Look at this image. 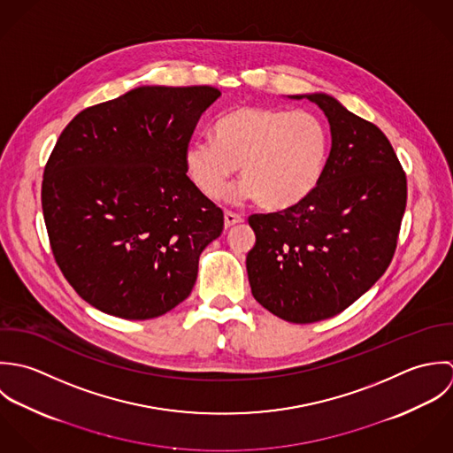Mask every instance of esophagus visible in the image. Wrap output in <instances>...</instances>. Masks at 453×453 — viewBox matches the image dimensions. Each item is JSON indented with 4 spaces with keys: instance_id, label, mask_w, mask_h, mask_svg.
Wrapping results in <instances>:
<instances>
[{
    "instance_id": "34e87169",
    "label": "esophagus",
    "mask_w": 453,
    "mask_h": 453,
    "mask_svg": "<svg viewBox=\"0 0 453 453\" xmlns=\"http://www.w3.org/2000/svg\"><path fill=\"white\" fill-rule=\"evenodd\" d=\"M242 220H243L242 215H238V213H234V211H226V213H224V226H226V229H229V227L240 224Z\"/></svg>"
}]
</instances>
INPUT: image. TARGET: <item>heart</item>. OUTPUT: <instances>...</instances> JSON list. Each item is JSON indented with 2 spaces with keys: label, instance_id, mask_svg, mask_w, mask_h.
I'll use <instances>...</instances> for the list:
<instances>
[{
  "label": "heart",
  "instance_id": "1",
  "mask_svg": "<svg viewBox=\"0 0 453 453\" xmlns=\"http://www.w3.org/2000/svg\"><path fill=\"white\" fill-rule=\"evenodd\" d=\"M331 131L315 113L268 106H240L215 124V140L199 138L185 149V168L196 187L217 197L240 165L243 181L231 197H256L268 210L304 201L322 180Z\"/></svg>",
  "mask_w": 453,
  "mask_h": 453
}]
</instances>
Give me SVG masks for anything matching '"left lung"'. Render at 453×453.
I'll return each instance as SVG.
<instances>
[{
    "instance_id": "1",
    "label": "left lung",
    "mask_w": 453,
    "mask_h": 453,
    "mask_svg": "<svg viewBox=\"0 0 453 453\" xmlns=\"http://www.w3.org/2000/svg\"><path fill=\"white\" fill-rule=\"evenodd\" d=\"M331 126L324 177L299 204L256 213V245L247 256L254 297L273 315L311 324L357 301L388 268L406 208V175L371 122L333 96H304Z\"/></svg>"
}]
</instances>
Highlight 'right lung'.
Masks as SVG:
<instances>
[{
  "label": "right lung",
  "instance_id": "add662e5",
  "mask_svg": "<svg viewBox=\"0 0 453 453\" xmlns=\"http://www.w3.org/2000/svg\"><path fill=\"white\" fill-rule=\"evenodd\" d=\"M219 96L142 86L82 110L61 133L43 172V219L59 270L99 311L147 320L188 297L224 213L183 157Z\"/></svg>",
  "mask_w": 453,
  "mask_h": 453
}]
</instances>
